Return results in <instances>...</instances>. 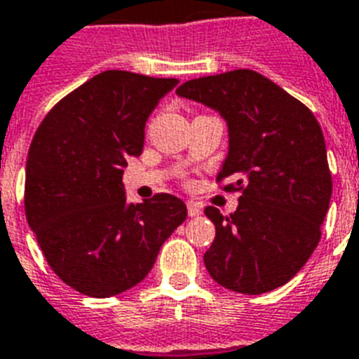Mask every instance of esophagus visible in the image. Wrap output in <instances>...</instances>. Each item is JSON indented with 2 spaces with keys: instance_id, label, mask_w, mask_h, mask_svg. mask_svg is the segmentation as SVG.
<instances>
[{
  "instance_id": "34e87169",
  "label": "esophagus",
  "mask_w": 359,
  "mask_h": 359,
  "mask_svg": "<svg viewBox=\"0 0 359 359\" xmlns=\"http://www.w3.org/2000/svg\"><path fill=\"white\" fill-rule=\"evenodd\" d=\"M188 215L189 217H199L201 214H203V208H201L197 203H188Z\"/></svg>"
}]
</instances>
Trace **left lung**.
Returning <instances> with one entry per match:
<instances>
[{"label":"left lung","mask_w":359,"mask_h":359,"mask_svg":"<svg viewBox=\"0 0 359 359\" xmlns=\"http://www.w3.org/2000/svg\"><path fill=\"white\" fill-rule=\"evenodd\" d=\"M177 95L219 112L229 153L217 180L240 189L234 214L205 210L215 240L210 276L230 291L262 295L290 282L321 240L332 197L325 136L299 99L252 69L188 81Z\"/></svg>","instance_id":"1"}]
</instances>
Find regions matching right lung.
I'll return each instance as SVG.
<instances>
[{"mask_svg":"<svg viewBox=\"0 0 359 359\" xmlns=\"http://www.w3.org/2000/svg\"><path fill=\"white\" fill-rule=\"evenodd\" d=\"M177 79L109 69L43 118L25 165V215L49 267L79 293L107 299L153 269L188 215L170 194L127 203L123 168L144 149L145 121Z\"/></svg>","mask_w":359,"mask_h":359,"instance_id":"obj_1","label":"right lung"}]
</instances>
